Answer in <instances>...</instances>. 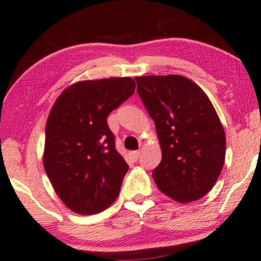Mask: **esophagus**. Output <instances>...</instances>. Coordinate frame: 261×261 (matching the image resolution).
<instances>
[{
  "mask_svg": "<svg viewBox=\"0 0 261 261\" xmlns=\"http://www.w3.org/2000/svg\"><path fill=\"white\" fill-rule=\"evenodd\" d=\"M130 156H132V159H133L134 161H137L140 157V151L139 150L133 151V152H130Z\"/></svg>",
  "mask_w": 261,
  "mask_h": 261,
  "instance_id": "obj_1",
  "label": "esophagus"
}]
</instances>
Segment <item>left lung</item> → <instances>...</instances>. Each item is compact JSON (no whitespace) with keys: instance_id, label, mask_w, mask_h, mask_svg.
Returning <instances> with one entry per match:
<instances>
[{"instance_id":"left-lung-1","label":"left lung","mask_w":261,"mask_h":261,"mask_svg":"<svg viewBox=\"0 0 261 261\" xmlns=\"http://www.w3.org/2000/svg\"><path fill=\"white\" fill-rule=\"evenodd\" d=\"M136 81L162 150L161 163L152 172L156 185L181 203L203 197L225 161L226 139L214 106L184 76H143Z\"/></svg>"}]
</instances>
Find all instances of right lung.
Listing matches in <instances>:
<instances>
[{"instance_id":"add662e5","label":"right lung","mask_w":261,"mask_h":261,"mask_svg":"<svg viewBox=\"0 0 261 261\" xmlns=\"http://www.w3.org/2000/svg\"><path fill=\"white\" fill-rule=\"evenodd\" d=\"M134 91L130 77L82 81L54 102L43 165L58 196L76 213H99L120 194L128 165L116 150L106 120Z\"/></svg>"}]
</instances>
